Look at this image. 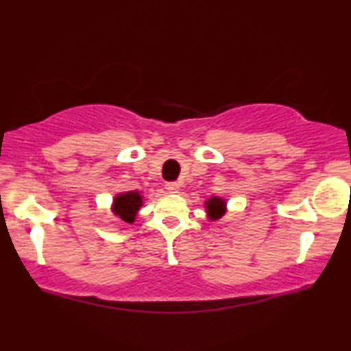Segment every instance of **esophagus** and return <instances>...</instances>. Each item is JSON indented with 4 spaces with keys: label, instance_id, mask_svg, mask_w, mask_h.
I'll return each instance as SVG.
<instances>
[{
    "label": "esophagus",
    "instance_id": "esophagus-1",
    "mask_svg": "<svg viewBox=\"0 0 351 351\" xmlns=\"http://www.w3.org/2000/svg\"><path fill=\"white\" fill-rule=\"evenodd\" d=\"M165 189L171 192V194H176V192L180 191V184H178V182H167Z\"/></svg>",
    "mask_w": 351,
    "mask_h": 351
}]
</instances>
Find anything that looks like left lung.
Returning <instances> with one entry per match:
<instances>
[{
  "label": "left lung",
  "mask_w": 351,
  "mask_h": 351,
  "mask_svg": "<svg viewBox=\"0 0 351 351\" xmlns=\"http://www.w3.org/2000/svg\"><path fill=\"white\" fill-rule=\"evenodd\" d=\"M206 211H208L210 219H218L226 213V202L219 197H211L210 200L205 202Z\"/></svg>",
  "instance_id": "left-lung-1"
}]
</instances>
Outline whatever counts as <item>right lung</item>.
Returning <instances> with one entry per match:
<instances>
[{
  "label": "right lung",
  "instance_id": "right-lung-1",
  "mask_svg": "<svg viewBox=\"0 0 351 351\" xmlns=\"http://www.w3.org/2000/svg\"><path fill=\"white\" fill-rule=\"evenodd\" d=\"M141 205H143V197L140 195V192L130 191V192H125V194H119L117 197H114L112 211H114V215L119 216L122 221L132 224L133 221H135L136 211L140 210Z\"/></svg>",
  "mask_w": 351,
  "mask_h": 351
}]
</instances>
